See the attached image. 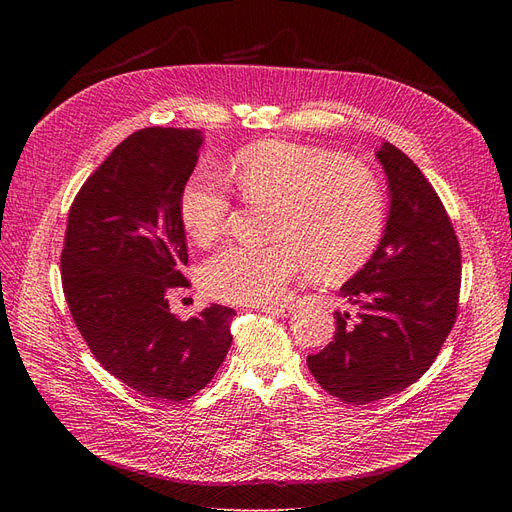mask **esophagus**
Segmentation results:
<instances>
[{"label": "esophagus", "mask_w": 512, "mask_h": 512, "mask_svg": "<svg viewBox=\"0 0 512 512\" xmlns=\"http://www.w3.org/2000/svg\"><path fill=\"white\" fill-rule=\"evenodd\" d=\"M259 311L278 315V317H288L292 313V307L290 305H263V307H259Z\"/></svg>", "instance_id": "1"}]
</instances>
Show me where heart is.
I'll list each match as a JSON object with an SVG mask.
<instances>
[{
  "label": "heart",
  "instance_id": "1",
  "mask_svg": "<svg viewBox=\"0 0 512 512\" xmlns=\"http://www.w3.org/2000/svg\"><path fill=\"white\" fill-rule=\"evenodd\" d=\"M240 197L272 205L265 247H228L205 261L201 282L209 297L234 305H259L284 297L309 265L321 282L357 274L378 249L386 224L380 180L338 151L292 141H259L228 164ZM180 220L197 245L218 238L230 215L222 180L199 168L178 201Z\"/></svg>",
  "mask_w": 512,
  "mask_h": 512
}]
</instances>
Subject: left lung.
Segmentation results:
<instances>
[{
	"instance_id": "1",
	"label": "left lung",
	"mask_w": 512,
	"mask_h": 512,
	"mask_svg": "<svg viewBox=\"0 0 512 512\" xmlns=\"http://www.w3.org/2000/svg\"><path fill=\"white\" fill-rule=\"evenodd\" d=\"M388 184L378 249L340 286L357 311L334 313L336 334L307 365L317 384L369 405L415 384L452 330L461 292V247L421 170L392 143L375 151Z\"/></svg>"
}]
</instances>
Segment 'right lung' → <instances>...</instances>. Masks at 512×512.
I'll use <instances>...</instances> for the list:
<instances>
[{
    "label": "right lung",
    "instance_id": "add662e5",
    "mask_svg": "<svg viewBox=\"0 0 512 512\" xmlns=\"http://www.w3.org/2000/svg\"><path fill=\"white\" fill-rule=\"evenodd\" d=\"M203 139L197 128L130 134L68 213L62 284L74 324L114 378L159 402L203 390L232 344L234 309L209 305L182 321L168 303L188 284L178 201Z\"/></svg>",
    "mask_w": 512,
    "mask_h": 512
}]
</instances>
